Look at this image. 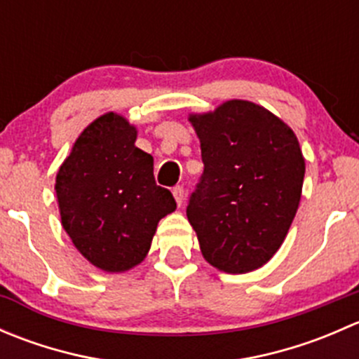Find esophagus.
Segmentation results:
<instances>
[{
    "instance_id": "34e87169",
    "label": "esophagus",
    "mask_w": 359,
    "mask_h": 359,
    "mask_svg": "<svg viewBox=\"0 0 359 359\" xmlns=\"http://www.w3.org/2000/svg\"><path fill=\"white\" fill-rule=\"evenodd\" d=\"M173 198H175V201H177V205H182L184 203V187L182 186H175L173 187Z\"/></svg>"
}]
</instances>
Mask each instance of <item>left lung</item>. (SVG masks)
<instances>
[{
    "label": "left lung",
    "mask_w": 359,
    "mask_h": 359,
    "mask_svg": "<svg viewBox=\"0 0 359 359\" xmlns=\"http://www.w3.org/2000/svg\"><path fill=\"white\" fill-rule=\"evenodd\" d=\"M205 170L187 205L203 257L219 271L262 267L290 229L306 161L287 123L248 100L191 114Z\"/></svg>",
    "instance_id": "obj_1"
}]
</instances>
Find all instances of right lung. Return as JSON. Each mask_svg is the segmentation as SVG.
<instances>
[{
    "label": "right lung",
    "instance_id": "add662e5",
    "mask_svg": "<svg viewBox=\"0 0 359 359\" xmlns=\"http://www.w3.org/2000/svg\"><path fill=\"white\" fill-rule=\"evenodd\" d=\"M135 140L128 119L106 112L83 130L57 173L62 227L106 273L142 262L158 222L177 208L172 193L154 180L153 156Z\"/></svg>",
    "mask_w": 359,
    "mask_h": 359
}]
</instances>
